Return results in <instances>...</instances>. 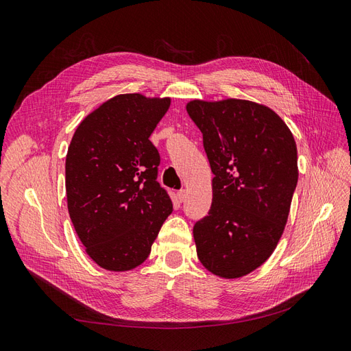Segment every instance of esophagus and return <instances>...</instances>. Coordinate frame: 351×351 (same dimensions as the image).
I'll list each match as a JSON object with an SVG mask.
<instances>
[{
	"label": "esophagus",
	"mask_w": 351,
	"mask_h": 351,
	"mask_svg": "<svg viewBox=\"0 0 351 351\" xmlns=\"http://www.w3.org/2000/svg\"><path fill=\"white\" fill-rule=\"evenodd\" d=\"M186 197H187V192H186V190H178V192H177V199H178L180 202H184Z\"/></svg>",
	"instance_id": "esophagus-1"
}]
</instances>
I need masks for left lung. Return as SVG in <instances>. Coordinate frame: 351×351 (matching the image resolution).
Here are the masks:
<instances>
[{"label": "left lung", "instance_id": "obj_1", "mask_svg": "<svg viewBox=\"0 0 351 351\" xmlns=\"http://www.w3.org/2000/svg\"><path fill=\"white\" fill-rule=\"evenodd\" d=\"M186 110L215 176L210 209L193 227L197 258L221 278H240L282 236L299 178L294 137L278 114L252 101L195 99Z\"/></svg>", "mask_w": 351, "mask_h": 351}]
</instances>
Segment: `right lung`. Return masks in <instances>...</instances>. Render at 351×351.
Segmentation results:
<instances>
[{
  "mask_svg": "<svg viewBox=\"0 0 351 351\" xmlns=\"http://www.w3.org/2000/svg\"><path fill=\"white\" fill-rule=\"evenodd\" d=\"M169 102L117 95L73 134L66 156L69 214L86 253L104 269L139 267L173 212L156 182L161 158L149 141Z\"/></svg>",
  "mask_w": 351,
  "mask_h": 351,
  "instance_id": "obj_1",
  "label": "right lung"
}]
</instances>
